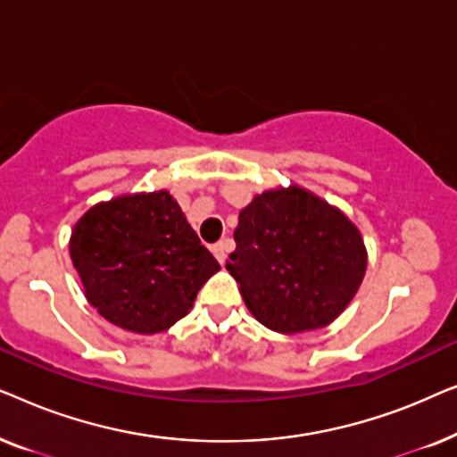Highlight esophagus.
<instances>
[{"instance_id": "esophagus-1", "label": "esophagus", "mask_w": 457, "mask_h": 457, "mask_svg": "<svg viewBox=\"0 0 457 457\" xmlns=\"http://www.w3.org/2000/svg\"><path fill=\"white\" fill-rule=\"evenodd\" d=\"M228 249H230V241L224 239V241H218L212 245V253H214V258L220 262V264H224V262H227Z\"/></svg>"}]
</instances>
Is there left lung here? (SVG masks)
Masks as SVG:
<instances>
[{
    "label": "left lung",
    "mask_w": 457,
    "mask_h": 457,
    "mask_svg": "<svg viewBox=\"0 0 457 457\" xmlns=\"http://www.w3.org/2000/svg\"><path fill=\"white\" fill-rule=\"evenodd\" d=\"M235 243L227 270L249 312L283 335L333 322L366 272L360 230L299 187L255 197L241 210Z\"/></svg>",
    "instance_id": "1"
}]
</instances>
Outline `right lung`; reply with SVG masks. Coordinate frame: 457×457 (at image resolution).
Here are the masks:
<instances>
[{"label":"right lung","instance_id":"add662e5","mask_svg":"<svg viewBox=\"0 0 457 457\" xmlns=\"http://www.w3.org/2000/svg\"><path fill=\"white\" fill-rule=\"evenodd\" d=\"M71 258L93 308L139 335L187 316L220 270L168 191L97 204L72 230Z\"/></svg>","mask_w":457,"mask_h":457}]
</instances>
